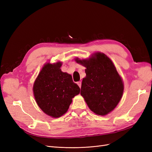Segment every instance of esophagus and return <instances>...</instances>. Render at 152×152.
<instances>
[{
    "instance_id": "obj_1",
    "label": "esophagus",
    "mask_w": 152,
    "mask_h": 152,
    "mask_svg": "<svg viewBox=\"0 0 152 152\" xmlns=\"http://www.w3.org/2000/svg\"><path fill=\"white\" fill-rule=\"evenodd\" d=\"M77 85L79 86V87L80 88V87H81V84H82V83H81V82L80 81H79V82H77Z\"/></svg>"
}]
</instances>
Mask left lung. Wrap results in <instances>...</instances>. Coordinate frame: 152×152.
Returning <instances> with one entry per match:
<instances>
[{"label":"left lung","instance_id":"obj_1","mask_svg":"<svg viewBox=\"0 0 152 152\" xmlns=\"http://www.w3.org/2000/svg\"><path fill=\"white\" fill-rule=\"evenodd\" d=\"M86 68L80 94L95 114L106 115L115 108L124 93V82L112 61L103 53L97 52L88 59H75Z\"/></svg>","mask_w":152,"mask_h":152}]
</instances>
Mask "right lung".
Listing matches in <instances>:
<instances>
[{
  "label": "right lung",
  "instance_id": "right-lung-1",
  "mask_svg": "<svg viewBox=\"0 0 152 152\" xmlns=\"http://www.w3.org/2000/svg\"><path fill=\"white\" fill-rule=\"evenodd\" d=\"M61 61L45 63L33 86L35 102L48 115L58 118L66 113L72 98L80 93L72 75L60 69Z\"/></svg>",
  "mask_w": 152,
  "mask_h": 152
}]
</instances>
